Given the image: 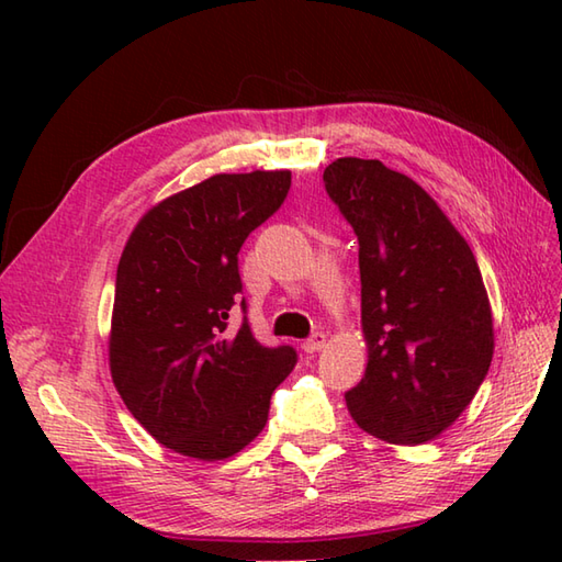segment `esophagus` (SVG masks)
<instances>
[{
	"label": "esophagus",
	"mask_w": 562,
	"mask_h": 562,
	"mask_svg": "<svg viewBox=\"0 0 562 562\" xmlns=\"http://www.w3.org/2000/svg\"><path fill=\"white\" fill-rule=\"evenodd\" d=\"M302 348H304V352H306V355L321 352V350L326 348V333H324V330H316L312 338H306V340H304Z\"/></svg>",
	"instance_id": "1"
}]
</instances>
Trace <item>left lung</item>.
<instances>
[{
	"label": "left lung",
	"mask_w": 562,
	"mask_h": 562,
	"mask_svg": "<svg viewBox=\"0 0 562 562\" xmlns=\"http://www.w3.org/2000/svg\"><path fill=\"white\" fill-rule=\"evenodd\" d=\"M328 198L360 241L367 372L352 420L391 445H423L469 408L493 360L479 262L437 202L376 159L326 166Z\"/></svg>",
	"instance_id": "8db88e82"
}]
</instances>
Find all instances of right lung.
I'll return each mask as SVG.
<instances>
[{
    "label": "right lung",
    "mask_w": 562,
    "mask_h": 562,
    "mask_svg": "<svg viewBox=\"0 0 562 562\" xmlns=\"http://www.w3.org/2000/svg\"><path fill=\"white\" fill-rule=\"evenodd\" d=\"M290 186V171L212 176L151 207L117 262L113 384L135 420L183 457L241 451L296 364L290 345L254 338L238 274V250ZM238 305L245 321L232 329Z\"/></svg>",
    "instance_id": "1"
}]
</instances>
